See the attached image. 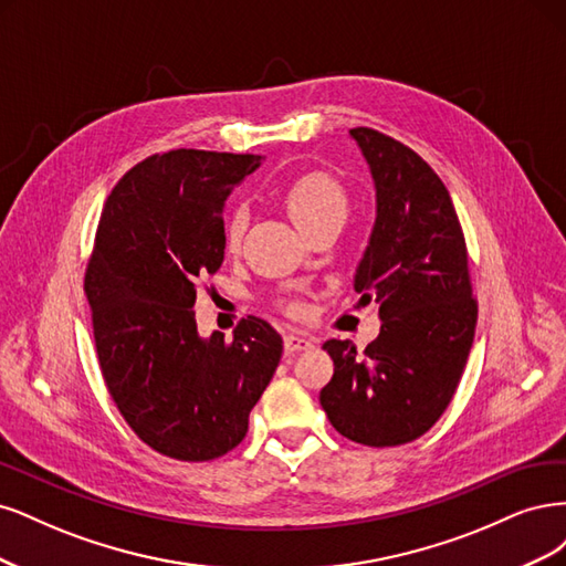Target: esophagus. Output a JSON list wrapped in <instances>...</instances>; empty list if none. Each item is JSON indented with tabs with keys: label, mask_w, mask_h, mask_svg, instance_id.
I'll return each instance as SVG.
<instances>
[{
	"label": "esophagus",
	"mask_w": 566,
	"mask_h": 566,
	"mask_svg": "<svg viewBox=\"0 0 566 566\" xmlns=\"http://www.w3.org/2000/svg\"><path fill=\"white\" fill-rule=\"evenodd\" d=\"M284 348H286V353H303V350L315 348V340L305 334H286Z\"/></svg>",
	"instance_id": "esophagus-1"
}]
</instances>
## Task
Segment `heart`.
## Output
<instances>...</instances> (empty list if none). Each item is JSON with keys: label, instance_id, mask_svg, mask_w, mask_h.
<instances>
[{"label": "heart", "instance_id": "heart-1", "mask_svg": "<svg viewBox=\"0 0 566 566\" xmlns=\"http://www.w3.org/2000/svg\"><path fill=\"white\" fill-rule=\"evenodd\" d=\"M284 205H286L289 216L294 218V223L303 232H310L324 223H334V221L343 223L345 221V216H348V192H345V188L332 174L307 171V174L298 176L296 180H291L286 192H284ZM247 223H249V213L244 207L234 209L228 216L226 247L230 251L240 249ZM286 310L291 315H301L303 303L289 301Z\"/></svg>", "mask_w": 566, "mask_h": 566}]
</instances>
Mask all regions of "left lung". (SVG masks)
<instances>
[{"instance_id": "8db88e82", "label": "left lung", "mask_w": 566, "mask_h": 566, "mask_svg": "<svg viewBox=\"0 0 566 566\" xmlns=\"http://www.w3.org/2000/svg\"><path fill=\"white\" fill-rule=\"evenodd\" d=\"M369 164L376 221L355 272L359 305H378L380 334L357 353L326 340L334 376L319 392L332 426L367 447L428 432L459 388L475 338L465 237L449 190L405 143L357 126Z\"/></svg>"}]
</instances>
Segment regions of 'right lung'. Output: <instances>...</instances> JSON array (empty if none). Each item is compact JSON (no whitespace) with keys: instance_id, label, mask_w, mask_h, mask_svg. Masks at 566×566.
<instances>
[{"instance_id":"1","label":"right lung","mask_w":566,"mask_h":566,"mask_svg":"<svg viewBox=\"0 0 566 566\" xmlns=\"http://www.w3.org/2000/svg\"><path fill=\"white\" fill-rule=\"evenodd\" d=\"M261 155L171 150L124 174L103 207L84 291L107 392L124 421L176 461L244 440L282 336L249 315L232 340L197 332V282L226 256V199Z\"/></svg>"}]
</instances>
